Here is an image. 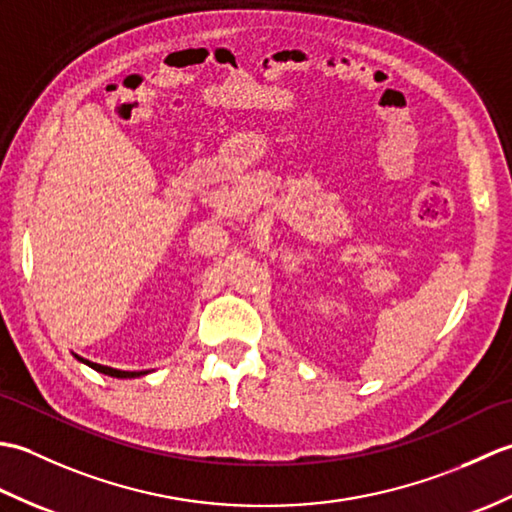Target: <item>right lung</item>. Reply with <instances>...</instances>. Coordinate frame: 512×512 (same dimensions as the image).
I'll return each mask as SVG.
<instances>
[{
    "mask_svg": "<svg viewBox=\"0 0 512 512\" xmlns=\"http://www.w3.org/2000/svg\"><path fill=\"white\" fill-rule=\"evenodd\" d=\"M76 358H79V361H83L85 365H90L92 369H96V372L107 374V376H114V378H136V376H145L147 374V372H121V369L105 367V365H99V363H90V361H85V358H81V356H76Z\"/></svg>",
    "mask_w": 512,
    "mask_h": 512,
    "instance_id": "obj_1",
    "label": "right lung"
}]
</instances>
